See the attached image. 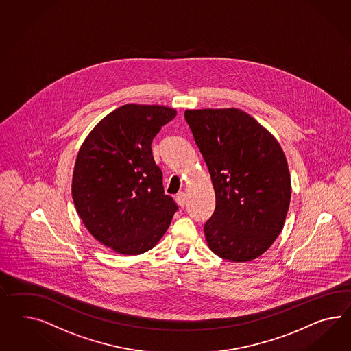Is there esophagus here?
<instances>
[{"label": "esophagus", "instance_id": "34e87169", "mask_svg": "<svg viewBox=\"0 0 351 351\" xmlns=\"http://www.w3.org/2000/svg\"><path fill=\"white\" fill-rule=\"evenodd\" d=\"M175 200H176V203L182 208V207L185 206V203H186V195H185V193L180 191V193L175 197Z\"/></svg>", "mask_w": 351, "mask_h": 351}]
</instances>
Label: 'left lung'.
Returning <instances> with one entry per match:
<instances>
[{
  "label": "left lung",
  "mask_w": 351,
  "mask_h": 351,
  "mask_svg": "<svg viewBox=\"0 0 351 351\" xmlns=\"http://www.w3.org/2000/svg\"><path fill=\"white\" fill-rule=\"evenodd\" d=\"M208 167L216 208L204 225L209 249L231 262L262 256L284 228L291 181L275 136L239 108L186 110Z\"/></svg>",
  "instance_id": "8db88e82"
}]
</instances>
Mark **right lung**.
<instances>
[{"mask_svg":"<svg viewBox=\"0 0 351 351\" xmlns=\"http://www.w3.org/2000/svg\"><path fill=\"white\" fill-rule=\"evenodd\" d=\"M176 111L129 104L107 114L77 152L71 194L86 230L123 256L149 250L169 228L178 206L165 194L152 141Z\"/></svg>","mask_w":351,"mask_h":351,"instance_id":"right-lung-1","label":"right lung"}]
</instances>
